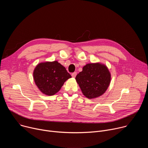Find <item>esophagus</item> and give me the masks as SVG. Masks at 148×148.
Here are the masks:
<instances>
[{"label":"esophagus","instance_id":"1","mask_svg":"<svg viewBox=\"0 0 148 148\" xmlns=\"http://www.w3.org/2000/svg\"><path fill=\"white\" fill-rule=\"evenodd\" d=\"M76 75H77V73H76V72H74V73H72V74H71V76H72L73 78H75V77H76Z\"/></svg>","mask_w":148,"mask_h":148}]
</instances>
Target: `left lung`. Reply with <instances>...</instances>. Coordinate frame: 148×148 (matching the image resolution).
I'll return each instance as SVG.
<instances>
[{"mask_svg":"<svg viewBox=\"0 0 148 148\" xmlns=\"http://www.w3.org/2000/svg\"><path fill=\"white\" fill-rule=\"evenodd\" d=\"M83 94L89 99L98 98L108 89L111 79V73L107 67L100 62L89 63L75 77Z\"/></svg>","mask_w":148,"mask_h":148,"instance_id":"obj_1","label":"left lung"}]
</instances>
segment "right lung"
<instances>
[{"mask_svg":"<svg viewBox=\"0 0 148 148\" xmlns=\"http://www.w3.org/2000/svg\"><path fill=\"white\" fill-rule=\"evenodd\" d=\"M71 75L57 61L40 62L33 71V79L38 90L46 95L58 92Z\"/></svg>","mask_w":148,"mask_h":148,"instance_id":"1","label":"right lung"}]
</instances>
